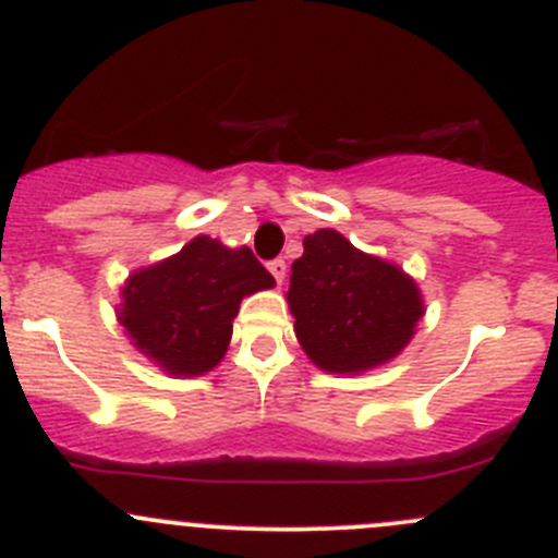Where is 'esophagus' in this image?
<instances>
[{"mask_svg":"<svg viewBox=\"0 0 558 558\" xmlns=\"http://www.w3.org/2000/svg\"><path fill=\"white\" fill-rule=\"evenodd\" d=\"M269 272H272V278L278 280V286L283 283V278H286V262H283V258H275V262H269Z\"/></svg>","mask_w":558,"mask_h":558,"instance_id":"esophagus-1","label":"esophagus"}]
</instances>
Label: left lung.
Returning a JSON list of instances; mask_svg holds the SVG:
<instances>
[{"instance_id": "1", "label": "left lung", "mask_w": 558, "mask_h": 558, "mask_svg": "<svg viewBox=\"0 0 558 558\" xmlns=\"http://www.w3.org/2000/svg\"><path fill=\"white\" fill-rule=\"evenodd\" d=\"M303 247L286 300L305 355L330 374H361L397 357L424 316L415 280L332 228L305 236Z\"/></svg>"}]
</instances>
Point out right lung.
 Returning a JSON list of instances; mask_svg holds the SVG:
<instances>
[{
    "instance_id": "right-lung-1",
    "label": "right lung",
    "mask_w": 558,
    "mask_h": 558,
    "mask_svg": "<svg viewBox=\"0 0 558 558\" xmlns=\"http://www.w3.org/2000/svg\"><path fill=\"white\" fill-rule=\"evenodd\" d=\"M272 286L250 247L195 236L181 253L129 275L118 319L161 372L195 377L222 361L244 296Z\"/></svg>"
}]
</instances>
